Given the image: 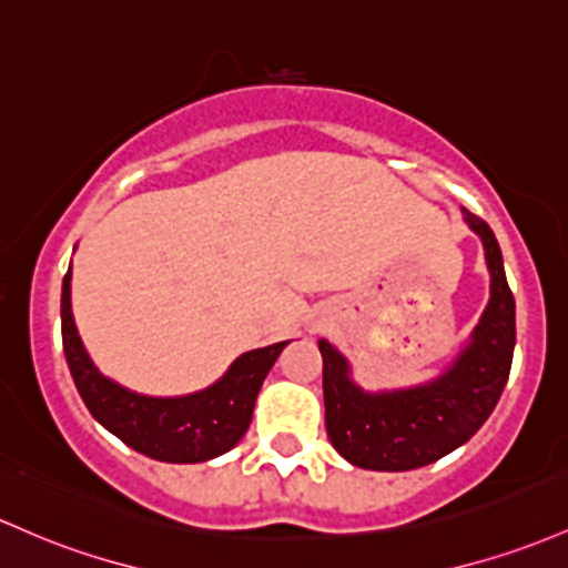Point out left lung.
I'll return each instance as SVG.
<instances>
[{"label": "left lung", "instance_id": "obj_1", "mask_svg": "<svg viewBox=\"0 0 568 568\" xmlns=\"http://www.w3.org/2000/svg\"><path fill=\"white\" fill-rule=\"evenodd\" d=\"M483 242L490 298L469 339L439 375L407 388L366 390L328 339L323 355V404L334 450L358 469L409 471L466 445L488 420L509 379L515 353V296L504 274L501 247L485 221L464 210Z\"/></svg>", "mask_w": 568, "mask_h": 568}]
</instances>
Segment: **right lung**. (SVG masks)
<instances>
[{
    "instance_id": "obj_1",
    "label": "right lung",
    "mask_w": 568,
    "mask_h": 568,
    "mask_svg": "<svg viewBox=\"0 0 568 568\" xmlns=\"http://www.w3.org/2000/svg\"><path fill=\"white\" fill-rule=\"evenodd\" d=\"M61 339L74 388L89 413L142 456L164 464H202L229 453L253 420L261 385L288 342L255 347L213 385L185 396H148L97 369L72 317V264L61 283Z\"/></svg>"
}]
</instances>
